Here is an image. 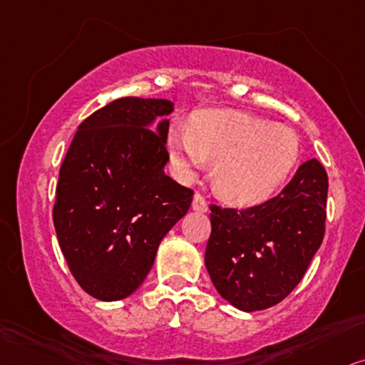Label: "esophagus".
<instances>
[{
	"label": "esophagus",
	"instance_id": "1",
	"mask_svg": "<svg viewBox=\"0 0 365 365\" xmlns=\"http://www.w3.org/2000/svg\"><path fill=\"white\" fill-rule=\"evenodd\" d=\"M192 209L197 210V212H207V210H209V202L205 200V197L202 195V193H195V195H193Z\"/></svg>",
	"mask_w": 365,
	"mask_h": 365
}]
</instances>
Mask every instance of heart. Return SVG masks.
Segmentation results:
<instances>
[{"mask_svg": "<svg viewBox=\"0 0 365 365\" xmlns=\"http://www.w3.org/2000/svg\"><path fill=\"white\" fill-rule=\"evenodd\" d=\"M168 153L180 172L193 175L215 156L212 178L225 200L239 205L269 198L297 168L302 148L293 129L242 110L209 109L190 128L173 124Z\"/></svg>", "mask_w": 365, "mask_h": 365, "instance_id": "1", "label": "heart"}]
</instances>
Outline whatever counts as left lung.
<instances>
[{
	"instance_id": "1",
	"label": "left lung",
	"mask_w": 365,
	"mask_h": 365,
	"mask_svg": "<svg viewBox=\"0 0 365 365\" xmlns=\"http://www.w3.org/2000/svg\"><path fill=\"white\" fill-rule=\"evenodd\" d=\"M327 192L325 168L313 158L264 204L242 210L210 205L205 267L220 297L242 312L288 297L324 241Z\"/></svg>"
}]
</instances>
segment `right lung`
<instances>
[{
	"mask_svg": "<svg viewBox=\"0 0 365 365\" xmlns=\"http://www.w3.org/2000/svg\"><path fill=\"white\" fill-rule=\"evenodd\" d=\"M173 103L121 98L77 128L58 173L53 225L77 283L118 302L140 288L193 190L165 173Z\"/></svg>",
	"mask_w": 365,
	"mask_h": 365,
	"instance_id": "right-lung-1",
	"label": "right lung"
}]
</instances>
